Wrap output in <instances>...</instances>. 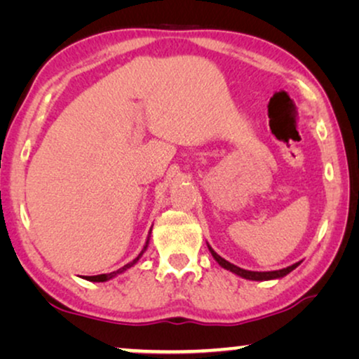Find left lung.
I'll return each instance as SVG.
<instances>
[{
	"instance_id": "8db88e82",
	"label": "left lung",
	"mask_w": 359,
	"mask_h": 359,
	"mask_svg": "<svg viewBox=\"0 0 359 359\" xmlns=\"http://www.w3.org/2000/svg\"><path fill=\"white\" fill-rule=\"evenodd\" d=\"M208 248H209L210 255H212L214 259L220 264V266L225 268V269H229V271H232L233 274H237V276H240V278L250 279V281H269V279L284 278V276H286V274H289V273L292 271V269H296L299 264H301V262H299V263L291 264V266H287V268L276 269V271H248V269L238 268V266H235V264L229 263L227 259H224L222 257H220V255L215 253L214 250H212V247H210V245H208Z\"/></svg>"
}]
</instances>
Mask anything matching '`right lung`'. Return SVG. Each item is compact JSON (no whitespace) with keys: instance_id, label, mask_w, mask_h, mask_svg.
Returning a JSON list of instances; mask_svg holds the SVG:
<instances>
[{"instance_id":"add662e5","label":"right lung","mask_w":359,"mask_h":359,"mask_svg":"<svg viewBox=\"0 0 359 359\" xmlns=\"http://www.w3.org/2000/svg\"><path fill=\"white\" fill-rule=\"evenodd\" d=\"M150 233H151V229H150V232H149V237H147V242H145V245H144V248H142V252L139 253V257H137L135 259H132L130 263H127V264H124V266L122 268H119L117 269V271H112V273H107V274H97V276H85V279L86 281H91V283H104V281H109V279H112V278H116L117 274H122L124 271H127V269L129 268H132L134 266L135 263H139V259L142 258V255H144L145 252H147V247H149V240H150Z\"/></svg>"}]
</instances>
